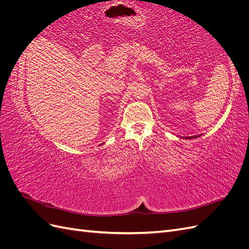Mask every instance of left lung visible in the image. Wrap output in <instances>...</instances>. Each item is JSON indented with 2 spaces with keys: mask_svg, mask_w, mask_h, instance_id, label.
<instances>
[{
  "mask_svg": "<svg viewBox=\"0 0 249 249\" xmlns=\"http://www.w3.org/2000/svg\"><path fill=\"white\" fill-rule=\"evenodd\" d=\"M196 137H199V135H198V136H192V137H187V138L189 139V138H196Z\"/></svg>",
  "mask_w": 249,
  "mask_h": 249,
  "instance_id": "8db88e82",
  "label": "left lung"
}]
</instances>
